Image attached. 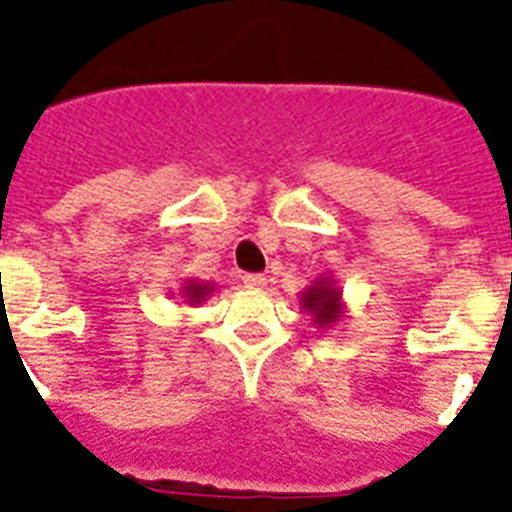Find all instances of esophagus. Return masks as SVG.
<instances>
[{"label": "esophagus", "instance_id": "1", "mask_svg": "<svg viewBox=\"0 0 512 512\" xmlns=\"http://www.w3.org/2000/svg\"><path fill=\"white\" fill-rule=\"evenodd\" d=\"M243 285H248V287H264L266 285V277L261 272H246V274H243Z\"/></svg>", "mask_w": 512, "mask_h": 512}]
</instances>
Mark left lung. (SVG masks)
Instances as JSON below:
<instances>
[{
	"instance_id": "1",
	"label": "left lung",
	"mask_w": 512,
	"mask_h": 512,
	"mask_svg": "<svg viewBox=\"0 0 512 512\" xmlns=\"http://www.w3.org/2000/svg\"><path fill=\"white\" fill-rule=\"evenodd\" d=\"M301 303L306 311L316 316L319 324H329L340 316V293L329 282H319V285L311 287L308 293H303Z\"/></svg>"
}]
</instances>
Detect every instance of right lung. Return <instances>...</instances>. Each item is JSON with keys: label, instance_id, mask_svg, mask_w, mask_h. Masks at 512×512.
<instances>
[{"label": "right lung", "instance_id": "1", "mask_svg": "<svg viewBox=\"0 0 512 512\" xmlns=\"http://www.w3.org/2000/svg\"><path fill=\"white\" fill-rule=\"evenodd\" d=\"M206 290H209V287H204V285H190L188 290H185V293H188L190 303H198V301H201V298H204V295H206Z\"/></svg>", "mask_w": 512, "mask_h": 512}]
</instances>
